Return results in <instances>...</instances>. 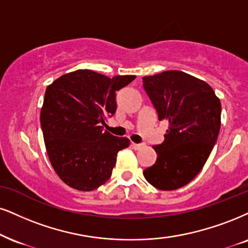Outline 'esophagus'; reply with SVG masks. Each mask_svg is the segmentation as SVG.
Instances as JSON below:
<instances>
[{
  "label": "esophagus",
  "mask_w": 248,
  "mask_h": 248,
  "mask_svg": "<svg viewBox=\"0 0 248 248\" xmlns=\"http://www.w3.org/2000/svg\"><path fill=\"white\" fill-rule=\"evenodd\" d=\"M131 146H132V148H134V149H140L142 147L141 143H134V142L131 143Z\"/></svg>",
  "instance_id": "1"
}]
</instances>
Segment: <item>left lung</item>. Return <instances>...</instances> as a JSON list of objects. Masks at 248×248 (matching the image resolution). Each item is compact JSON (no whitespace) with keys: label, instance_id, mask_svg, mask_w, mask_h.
I'll return each mask as SVG.
<instances>
[{"label":"left lung","instance_id":"8db88e82","mask_svg":"<svg viewBox=\"0 0 248 248\" xmlns=\"http://www.w3.org/2000/svg\"><path fill=\"white\" fill-rule=\"evenodd\" d=\"M142 87L158 119L169 124L164 141L153 147L156 161L143 176L162 191L183 187L200 172L216 143L221 102L207 82L176 70L143 77Z\"/></svg>","mask_w":248,"mask_h":248}]
</instances>
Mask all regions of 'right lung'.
<instances>
[{"label":"right lung","instance_id":"obj_1","mask_svg":"<svg viewBox=\"0 0 248 248\" xmlns=\"http://www.w3.org/2000/svg\"><path fill=\"white\" fill-rule=\"evenodd\" d=\"M134 79L77 70L47 87L40 122L51 166L66 185L93 191L110 178L117 153L130 140L105 132L101 125L115 115L116 92Z\"/></svg>","mask_w":248,"mask_h":248}]
</instances>
